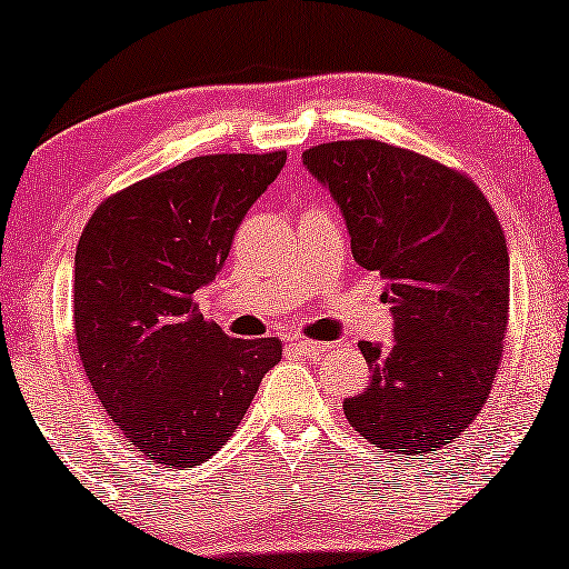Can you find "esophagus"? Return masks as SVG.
Returning <instances> with one entry per match:
<instances>
[{"label": "esophagus", "mask_w": 569, "mask_h": 569, "mask_svg": "<svg viewBox=\"0 0 569 569\" xmlns=\"http://www.w3.org/2000/svg\"><path fill=\"white\" fill-rule=\"evenodd\" d=\"M293 345H296V350L303 355V358H319L321 352H327L329 347H332L325 342H313V339H307V337H296Z\"/></svg>", "instance_id": "34e87169"}]
</instances>
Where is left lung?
Wrapping results in <instances>:
<instances>
[{
	"label": "left lung",
	"mask_w": 569,
	"mask_h": 569,
	"mask_svg": "<svg viewBox=\"0 0 569 569\" xmlns=\"http://www.w3.org/2000/svg\"><path fill=\"white\" fill-rule=\"evenodd\" d=\"M350 230L352 258L378 270L393 345L360 342L370 368L345 398L355 431L411 460L455 442L493 388L508 327V248L468 176L380 140L303 152Z\"/></svg>",
	"instance_id": "left-lung-1"
}]
</instances>
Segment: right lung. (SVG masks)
Instances as JSON below:
<instances>
[{"mask_svg":"<svg viewBox=\"0 0 569 569\" xmlns=\"http://www.w3.org/2000/svg\"><path fill=\"white\" fill-rule=\"evenodd\" d=\"M283 163V150L183 160L112 193L83 227L73 268L83 370L114 427L152 462H207L281 362L276 337L224 335L193 293L222 270L237 227Z\"/></svg>","mask_w":569,"mask_h":569,"instance_id":"1","label":"right lung"}]
</instances>
